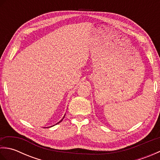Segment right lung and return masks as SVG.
Returning <instances> with one entry per match:
<instances>
[{
	"mask_svg": "<svg viewBox=\"0 0 160 160\" xmlns=\"http://www.w3.org/2000/svg\"><path fill=\"white\" fill-rule=\"evenodd\" d=\"M64 116H65V115H64ZM64 117H63V118H62V120H60V121H59V122H58V123H56V124H59V123H60V122H62V120H63V119H64ZM54 125H55V124H54ZM54 125H53V126H54Z\"/></svg>",
	"mask_w": 160,
	"mask_h": 160,
	"instance_id": "right-lung-1",
	"label": "right lung"
}]
</instances>
